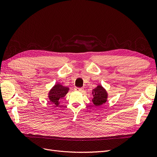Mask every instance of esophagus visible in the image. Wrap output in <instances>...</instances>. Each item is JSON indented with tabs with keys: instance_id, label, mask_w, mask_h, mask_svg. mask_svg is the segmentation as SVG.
<instances>
[{
	"instance_id": "obj_1",
	"label": "esophagus",
	"mask_w": 157,
	"mask_h": 157,
	"mask_svg": "<svg viewBox=\"0 0 157 157\" xmlns=\"http://www.w3.org/2000/svg\"><path fill=\"white\" fill-rule=\"evenodd\" d=\"M75 90H77V91H78V92H82L84 89L82 88H76Z\"/></svg>"
}]
</instances>
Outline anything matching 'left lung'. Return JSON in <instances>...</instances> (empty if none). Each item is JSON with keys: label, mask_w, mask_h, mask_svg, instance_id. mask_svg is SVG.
<instances>
[{"label": "left lung", "mask_w": 157, "mask_h": 157, "mask_svg": "<svg viewBox=\"0 0 157 157\" xmlns=\"http://www.w3.org/2000/svg\"><path fill=\"white\" fill-rule=\"evenodd\" d=\"M92 94L94 98L92 101L96 106L101 105L103 103H105L107 101V94L101 86H98L94 90H93Z\"/></svg>", "instance_id": "left-lung-1"}]
</instances>
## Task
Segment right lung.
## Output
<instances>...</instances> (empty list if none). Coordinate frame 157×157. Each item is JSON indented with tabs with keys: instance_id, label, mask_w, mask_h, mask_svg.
<instances>
[{
	"instance_id": "obj_1",
	"label": "right lung",
	"mask_w": 157,
	"mask_h": 157,
	"mask_svg": "<svg viewBox=\"0 0 157 157\" xmlns=\"http://www.w3.org/2000/svg\"><path fill=\"white\" fill-rule=\"evenodd\" d=\"M69 91V88L62 86L59 84H57L51 89L48 94L50 101L56 106L59 105V100L63 98Z\"/></svg>"
}]
</instances>
